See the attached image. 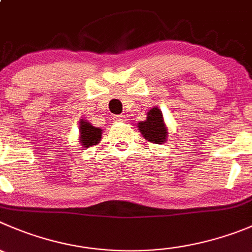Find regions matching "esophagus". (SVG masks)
Here are the masks:
<instances>
[{
  "label": "esophagus",
  "mask_w": 252,
  "mask_h": 252,
  "mask_svg": "<svg viewBox=\"0 0 252 252\" xmlns=\"http://www.w3.org/2000/svg\"><path fill=\"white\" fill-rule=\"evenodd\" d=\"M114 120L117 122H124L125 120H126V117H125L124 115H116V116L114 117Z\"/></svg>",
  "instance_id": "1"
}]
</instances>
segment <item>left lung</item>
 I'll list each match as a JSON object with an SVG mask.
<instances>
[{
    "label": "left lung",
    "instance_id": "left-lung-1",
    "mask_svg": "<svg viewBox=\"0 0 252 252\" xmlns=\"http://www.w3.org/2000/svg\"><path fill=\"white\" fill-rule=\"evenodd\" d=\"M137 128L141 135L151 143L162 145L168 138V128L164 122L162 111L157 106L152 107L147 112V117L145 121H140L137 124Z\"/></svg>",
    "mask_w": 252,
    "mask_h": 252
}]
</instances>
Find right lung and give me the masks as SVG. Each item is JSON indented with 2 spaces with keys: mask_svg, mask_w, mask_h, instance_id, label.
<instances>
[{
  "mask_svg": "<svg viewBox=\"0 0 252 252\" xmlns=\"http://www.w3.org/2000/svg\"><path fill=\"white\" fill-rule=\"evenodd\" d=\"M101 128L95 127L86 120H80L79 122V142L84 148H89L99 143L101 141Z\"/></svg>",
  "mask_w": 252,
  "mask_h": 252,
  "instance_id": "right-lung-1",
  "label": "right lung"
}]
</instances>
